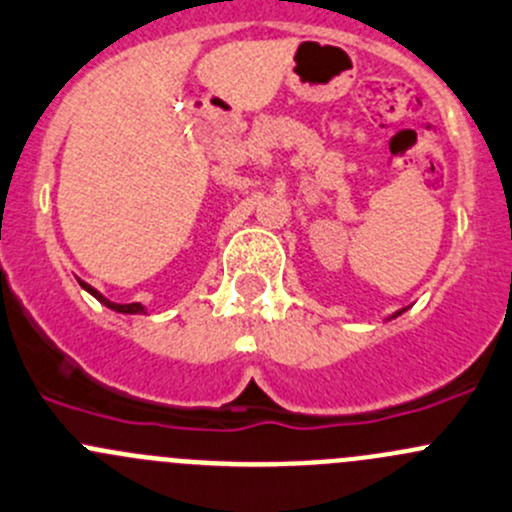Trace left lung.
<instances>
[{
	"label": "left lung",
	"mask_w": 512,
	"mask_h": 512,
	"mask_svg": "<svg viewBox=\"0 0 512 512\" xmlns=\"http://www.w3.org/2000/svg\"><path fill=\"white\" fill-rule=\"evenodd\" d=\"M403 312H405V310H398V312H395V315H393V317H398V315H403Z\"/></svg>",
	"instance_id": "1"
}]
</instances>
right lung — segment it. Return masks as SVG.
<instances>
[{"label":"right lung","instance_id":"add662e5","mask_svg":"<svg viewBox=\"0 0 512 512\" xmlns=\"http://www.w3.org/2000/svg\"><path fill=\"white\" fill-rule=\"evenodd\" d=\"M79 285H82L84 290L89 292V295H94V297H97V300L102 302V305H107L109 310H114V312H124V315H137V312H145V307H142L140 302H132V305H117V302L107 300V297H104L102 292H97V290H94L92 285H87V282H82V280H79Z\"/></svg>","mask_w":512,"mask_h":512}]
</instances>
